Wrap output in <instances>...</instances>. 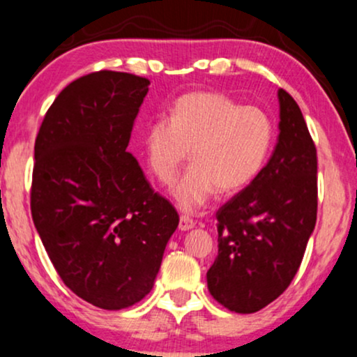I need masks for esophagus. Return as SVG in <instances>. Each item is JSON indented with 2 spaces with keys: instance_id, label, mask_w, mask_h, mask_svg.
<instances>
[{
  "instance_id": "obj_1",
  "label": "esophagus",
  "mask_w": 357,
  "mask_h": 357,
  "mask_svg": "<svg viewBox=\"0 0 357 357\" xmlns=\"http://www.w3.org/2000/svg\"><path fill=\"white\" fill-rule=\"evenodd\" d=\"M194 225H195V222L190 219V217L188 215H182L180 217V222H178V229L182 230V232H185V230H190V229H194Z\"/></svg>"
}]
</instances>
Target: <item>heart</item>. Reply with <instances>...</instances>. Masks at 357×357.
I'll return each instance as SVG.
<instances>
[{
  "mask_svg": "<svg viewBox=\"0 0 357 357\" xmlns=\"http://www.w3.org/2000/svg\"><path fill=\"white\" fill-rule=\"evenodd\" d=\"M274 125L257 107H242L213 91L180 96L170 120L158 119L145 130V157L158 182L177 177L190 150L192 167L172 194L183 211L200 208L215 194H234L257 177L269 157Z\"/></svg>",
  "mask_w": 357,
  "mask_h": 357,
  "instance_id": "1",
  "label": "heart"
}]
</instances>
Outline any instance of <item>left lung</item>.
Listing matches in <instances>:
<instances>
[{"instance_id":"left-lung-1","label":"left lung","mask_w":357,"mask_h":357,"mask_svg":"<svg viewBox=\"0 0 357 357\" xmlns=\"http://www.w3.org/2000/svg\"><path fill=\"white\" fill-rule=\"evenodd\" d=\"M279 138L267 165L217 211L219 255L207 272L213 299L261 311L289 287L317 217V153L296 100L278 91Z\"/></svg>"}]
</instances>
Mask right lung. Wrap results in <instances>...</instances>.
<instances>
[{"label":"right lung","mask_w":357,"mask_h":357,"mask_svg":"<svg viewBox=\"0 0 357 357\" xmlns=\"http://www.w3.org/2000/svg\"><path fill=\"white\" fill-rule=\"evenodd\" d=\"M150 82L102 70L75 79L35 142L31 217L63 284L107 311L152 291L178 213L127 152Z\"/></svg>","instance_id":"1"}]
</instances>
